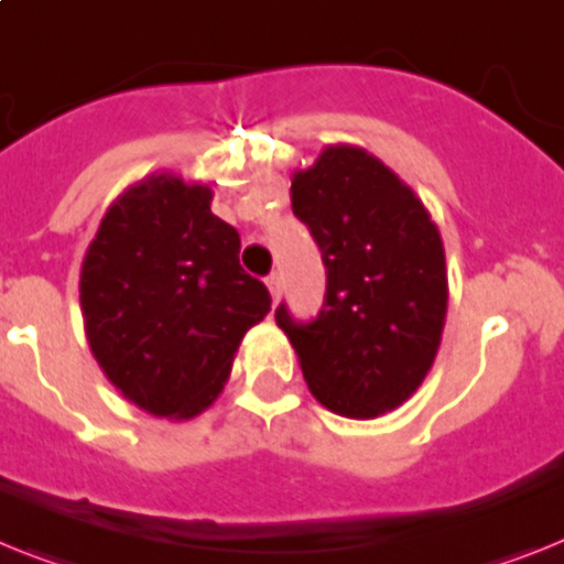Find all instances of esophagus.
Returning a JSON list of instances; mask_svg holds the SVG:
<instances>
[{
  "label": "esophagus",
  "mask_w": 564,
  "mask_h": 564,
  "mask_svg": "<svg viewBox=\"0 0 564 564\" xmlns=\"http://www.w3.org/2000/svg\"><path fill=\"white\" fill-rule=\"evenodd\" d=\"M267 286H269V292H272V301H274V304H278V301H281V292H283L281 274H278V272L269 274V278H267Z\"/></svg>",
  "instance_id": "1"
}]
</instances>
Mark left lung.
Here are the masks:
<instances>
[{"label":"left lung","mask_w":564,"mask_h":564,"mask_svg":"<svg viewBox=\"0 0 564 564\" xmlns=\"http://www.w3.org/2000/svg\"><path fill=\"white\" fill-rule=\"evenodd\" d=\"M292 210L327 269L322 313L295 322L281 304L313 397L350 420L393 411L420 388L446 324V254L405 182L368 150L329 144L292 176Z\"/></svg>","instance_id":"8db88e82"}]
</instances>
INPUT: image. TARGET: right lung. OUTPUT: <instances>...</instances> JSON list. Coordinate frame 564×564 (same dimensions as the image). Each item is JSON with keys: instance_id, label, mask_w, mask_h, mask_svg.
Returning <instances> with one entry per match:
<instances>
[{"instance_id": "add662e5", "label": "right lung", "mask_w": 564, "mask_h": 564, "mask_svg": "<svg viewBox=\"0 0 564 564\" xmlns=\"http://www.w3.org/2000/svg\"><path fill=\"white\" fill-rule=\"evenodd\" d=\"M210 196L173 173L141 178L109 205L80 269L91 356L127 400L167 420L217 400L242 336L272 310Z\"/></svg>"}]
</instances>
